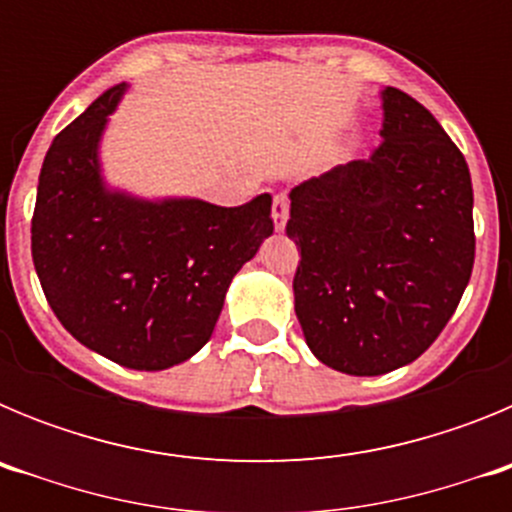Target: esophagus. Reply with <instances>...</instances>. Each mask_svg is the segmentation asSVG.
<instances>
[{
    "mask_svg": "<svg viewBox=\"0 0 512 512\" xmlns=\"http://www.w3.org/2000/svg\"><path fill=\"white\" fill-rule=\"evenodd\" d=\"M271 217H274V225L277 230H284L287 225V217H289V197L284 192H279L274 197V205H271Z\"/></svg>",
    "mask_w": 512,
    "mask_h": 512,
    "instance_id": "1",
    "label": "esophagus"
}]
</instances>
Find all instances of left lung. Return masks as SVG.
Here are the masks:
<instances>
[{
    "label": "left lung",
    "instance_id": "8db88e82",
    "mask_svg": "<svg viewBox=\"0 0 512 512\" xmlns=\"http://www.w3.org/2000/svg\"><path fill=\"white\" fill-rule=\"evenodd\" d=\"M382 143L292 189L295 312L310 351L354 377L418 359L454 315L474 266L472 179L418 99L387 87Z\"/></svg>",
    "mask_w": 512,
    "mask_h": 512
}]
</instances>
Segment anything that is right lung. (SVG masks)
<instances>
[{
  "label": "right lung",
  "instance_id": "add662e5",
  "mask_svg": "<svg viewBox=\"0 0 512 512\" xmlns=\"http://www.w3.org/2000/svg\"><path fill=\"white\" fill-rule=\"evenodd\" d=\"M122 89L99 94L45 153L33 264L76 341L120 366L158 372L210 341L230 282L274 233L271 194L217 207L107 192L97 143Z\"/></svg>",
  "mask_w": 512,
  "mask_h": 512
}]
</instances>
